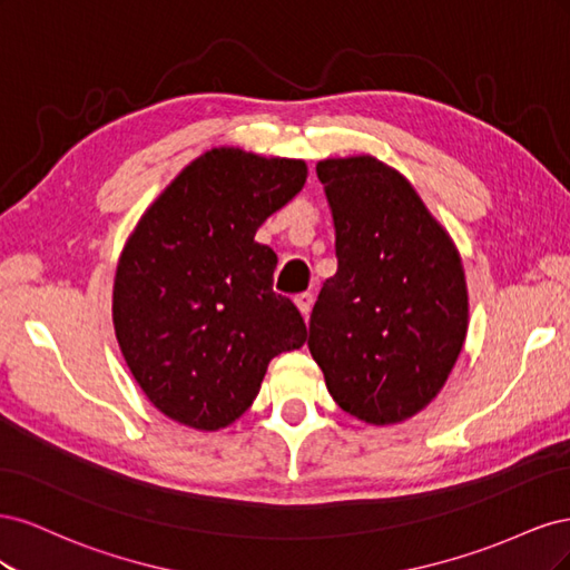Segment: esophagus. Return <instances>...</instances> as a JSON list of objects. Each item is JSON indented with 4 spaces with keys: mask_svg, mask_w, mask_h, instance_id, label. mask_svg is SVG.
I'll return each instance as SVG.
<instances>
[{
    "mask_svg": "<svg viewBox=\"0 0 570 570\" xmlns=\"http://www.w3.org/2000/svg\"><path fill=\"white\" fill-rule=\"evenodd\" d=\"M295 304L302 312V316L308 318V312H312V304H314V295H312V292H302V295L295 297Z\"/></svg>",
    "mask_w": 570,
    "mask_h": 570,
    "instance_id": "34e87169",
    "label": "esophagus"
}]
</instances>
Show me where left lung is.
Masks as SVG:
<instances>
[{"mask_svg": "<svg viewBox=\"0 0 570 570\" xmlns=\"http://www.w3.org/2000/svg\"><path fill=\"white\" fill-rule=\"evenodd\" d=\"M335 220L337 273L308 321V352L342 411L400 423L433 402L469 331L454 243L396 170L373 157L316 166Z\"/></svg>", "mask_w": 570, "mask_h": 570, "instance_id": "8db88e82", "label": "left lung"}]
</instances>
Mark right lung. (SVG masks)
<instances>
[{"label": "right lung", "mask_w": 570, "mask_h": 570, "mask_svg": "<svg viewBox=\"0 0 570 570\" xmlns=\"http://www.w3.org/2000/svg\"><path fill=\"white\" fill-rule=\"evenodd\" d=\"M306 183V164L202 154L137 223L114 283V327L135 381L168 419L230 425L306 325L273 292L278 256L254 235Z\"/></svg>", "instance_id": "1"}]
</instances>
